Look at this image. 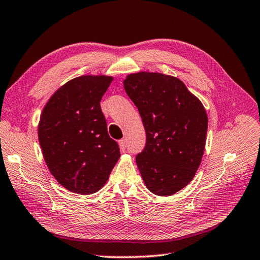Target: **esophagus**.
Segmentation results:
<instances>
[{"label": "esophagus", "instance_id": "1", "mask_svg": "<svg viewBox=\"0 0 260 260\" xmlns=\"http://www.w3.org/2000/svg\"><path fill=\"white\" fill-rule=\"evenodd\" d=\"M118 145H119V148H121L122 150H125L126 149V139L125 138L121 139V141L118 142Z\"/></svg>", "mask_w": 260, "mask_h": 260}]
</instances>
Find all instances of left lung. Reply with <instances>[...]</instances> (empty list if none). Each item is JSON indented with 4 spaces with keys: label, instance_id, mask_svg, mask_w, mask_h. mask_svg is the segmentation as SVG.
Returning <instances> with one entry per match:
<instances>
[{
    "label": "left lung",
    "instance_id": "8db88e82",
    "mask_svg": "<svg viewBox=\"0 0 260 260\" xmlns=\"http://www.w3.org/2000/svg\"><path fill=\"white\" fill-rule=\"evenodd\" d=\"M123 84L146 132V146L136 156L145 185L159 197L175 194L191 182L202 161L204 106L180 79L164 73H129Z\"/></svg>",
    "mask_w": 260,
    "mask_h": 260
}]
</instances>
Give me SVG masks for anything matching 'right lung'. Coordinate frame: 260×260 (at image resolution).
Masks as SVG:
<instances>
[{
  "mask_svg": "<svg viewBox=\"0 0 260 260\" xmlns=\"http://www.w3.org/2000/svg\"><path fill=\"white\" fill-rule=\"evenodd\" d=\"M113 77L84 75L61 85L44 106L38 141L56 180L73 193L102 189L121 157L100 102Z\"/></svg>",
  "mask_w": 260,
  "mask_h": 260,
  "instance_id": "1",
  "label": "right lung"
}]
</instances>
